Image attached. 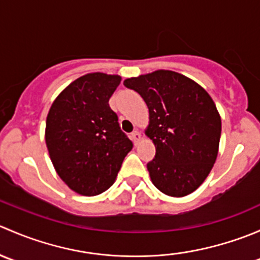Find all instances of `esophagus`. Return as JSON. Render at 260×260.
<instances>
[{
    "mask_svg": "<svg viewBox=\"0 0 260 260\" xmlns=\"http://www.w3.org/2000/svg\"><path fill=\"white\" fill-rule=\"evenodd\" d=\"M131 138H132L133 143H135V145H137L141 140V133L138 132V131H135V132H132V135H131Z\"/></svg>",
    "mask_w": 260,
    "mask_h": 260,
    "instance_id": "esophagus-1",
    "label": "esophagus"
}]
</instances>
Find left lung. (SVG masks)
I'll return each mask as SVG.
<instances>
[{
	"mask_svg": "<svg viewBox=\"0 0 260 260\" xmlns=\"http://www.w3.org/2000/svg\"><path fill=\"white\" fill-rule=\"evenodd\" d=\"M123 84L148 107L146 135L156 154L147 170L153 185L174 198L193 192L210 174L219 149L221 119L211 96L171 70L129 78Z\"/></svg>",
	"mask_w": 260,
	"mask_h": 260,
	"instance_id": "obj_1",
	"label": "left lung"
}]
</instances>
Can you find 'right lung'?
Listing matches in <instances>:
<instances>
[{
    "label": "right lung",
    "mask_w": 260,
    "mask_h": 260,
    "mask_svg": "<svg viewBox=\"0 0 260 260\" xmlns=\"http://www.w3.org/2000/svg\"><path fill=\"white\" fill-rule=\"evenodd\" d=\"M120 80L104 73L78 78L57 95L46 118L52 165L80 195H99L111 187L133 147L108 104Z\"/></svg>",
    "instance_id": "obj_1"
}]
</instances>
